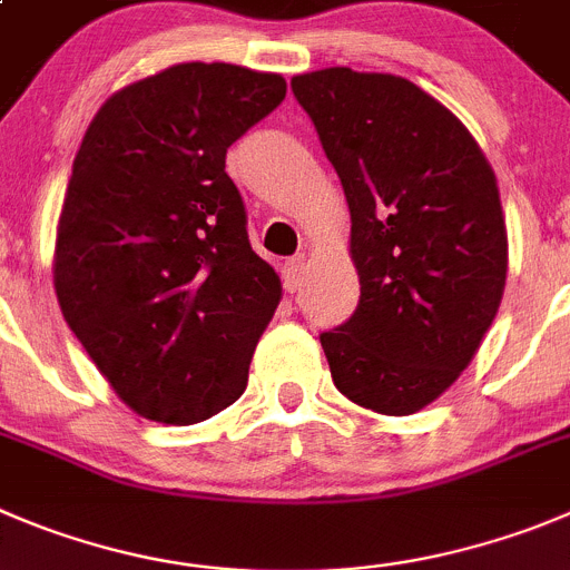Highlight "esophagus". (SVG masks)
Returning a JSON list of instances; mask_svg holds the SVG:
<instances>
[{"label":"esophagus","mask_w":570,"mask_h":570,"mask_svg":"<svg viewBox=\"0 0 570 570\" xmlns=\"http://www.w3.org/2000/svg\"><path fill=\"white\" fill-rule=\"evenodd\" d=\"M281 275H284V289L286 292H297V286H301V278H303V258H289L281 267Z\"/></svg>","instance_id":"esophagus-1"}]
</instances>
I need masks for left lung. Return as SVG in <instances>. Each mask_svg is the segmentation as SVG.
I'll return each instance as SVG.
<instances>
[{
    "label": "left lung",
    "mask_w": 570,
    "mask_h": 570,
    "mask_svg": "<svg viewBox=\"0 0 570 570\" xmlns=\"http://www.w3.org/2000/svg\"><path fill=\"white\" fill-rule=\"evenodd\" d=\"M351 213L357 312L321 334L354 405L411 416L472 363L501 306L509 238L492 165L407 78L328 67L292 78Z\"/></svg>",
    "instance_id": "8db88e82"
}]
</instances>
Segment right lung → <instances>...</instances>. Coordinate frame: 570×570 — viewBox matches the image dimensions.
Wrapping results in <instances>:
<instances>
[{
    "label": "right lung",
    "instance_id": "obj_1",
    "mask_svg": "<svg viewBox=\"0 0 570 570\" xmlns=\"http://www.w3.org/2000/svg\"><path fill=\"white\" fill-rule=\"evenodd\" d=\"M284 95L278 72L174 63L117 89L83 135L52 286L89 360L142 419L205 422L247 387L281 278L249 247L225 154Z\"/></svg>",
    "mask_w": 570,
    "mask_h": 570
}]
</instances>
